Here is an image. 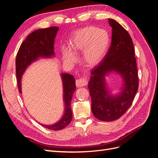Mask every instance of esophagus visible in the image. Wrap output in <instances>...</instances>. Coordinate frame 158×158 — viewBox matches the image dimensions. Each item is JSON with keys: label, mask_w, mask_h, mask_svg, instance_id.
Masks as SVG:
<instances>
[{"label": "esophagus", "mask_w": 158, "mask_h": 158, "mask_svg": "<svg viewBox=\"0 0 158 158\" xmlns=\"http://www.w3.org/2000/svg\"><path fill=\"white\" fill-rule=\"evenodd\" d=\"M87 84H88V80L84 78L77 79L76 80V85L78 88L85 86V85H86Z\"/></svg>", "instance_id": "esophagus-1"}]
</instances>
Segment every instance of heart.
<instances>
[{
	"label": "heart",
	"mask_w": 158,
	"mask_h": 158,
	"mask_svg": "<svg viewBox=\"0 0 158 158\" xmlns=\"http://www.w3.org/2000/svg\"><path fill=\"white\" fill-rule=\"evenodd\" d=\"M109 41V35L106 31L90 26L75 31L70 38L69 46L75 54L83 51L85 64L88 66H95L106 56ZM70 50L68 47H63V55L65 60L74 63L77 57Z\"/></svg>",
	"instance_id": "b5f03b06"
}]
</instances>
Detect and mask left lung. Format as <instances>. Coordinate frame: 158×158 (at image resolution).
Segmentation results:
<instances>
[{
	"label": "left lung",
	"mask_w": 158,
	"mask_h": 158,
	"mask_svg": "<svg viewBox=\"0 0 158 158\" xmlns=\"http://www.w3.org/2000/svg\"><path fill=\"white\" fill-rule=\"evenodd\" d=\"M112 27L111 44L106 55L91 70L88 88L92 99V111L103 121L120 118L132 103L138 88V77L135 48L128 31L113 19H108ZM111 73L120 75L123 85L118 93L108 90L106 76Z\"/></svg>",
	"instance_id": "8db88e82"
}]
</instances>
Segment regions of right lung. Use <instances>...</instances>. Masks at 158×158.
Returning a JSON list of instances; mask_svg holds the SVG:
<instances>
[{
	"instance_id": "right-lung-1",
	"label": "right lung",
	"mask_w": 158,
	"mask_h": 158,
	"mask_svg": "<svg viewBox=\"0 0 158 158\" xmlns=\"http://www.w3.org/2000/svg\"><path fill=\"white\" fill-rule=\"evenodd\" d=\"M58 27H51L35 30L27 37L20 45L16 59V73L19 92L22 93V77L26 70L33 62L40 59L55 57L54 44ZM63 88L64 113L60 120L51 125L40 124L41 126L52 131H59L69 125L73 118L71 100L76 89L74 76L67 73L60 74Z\"/></svg>"
}]
</instances>
